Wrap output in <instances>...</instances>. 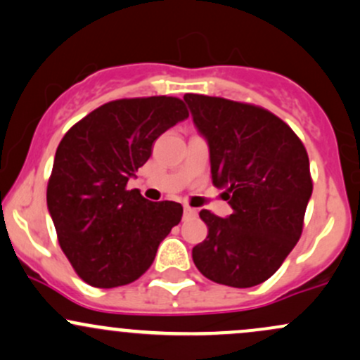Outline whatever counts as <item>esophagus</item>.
Listing matches in <instances>:
<instances>
[{
  "instance_id": "esophagus-1",
  "label": "esophagus",
  "mask_w": 360,
  "mask_h": 360,
  "mask_svg": "<svg viewBox=\"0 0 360 360\" xmlns=\"http://www.w3.org/2000/svg\"><path fill=\"white\" fill-rule=\"evenodd\" d=\"M196 213H198V212H196L195 208L188 207V205L184 207V217H186V219H189V217H196Z\"/></svg>"
}]
</instances>
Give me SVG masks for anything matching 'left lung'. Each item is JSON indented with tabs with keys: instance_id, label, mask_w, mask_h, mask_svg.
Here are the masks:
<instances>
[{
	"instance_id": "obj_1",
	"label": "left lung",
	"mask_w": 360,
	"mask_h": 360,
	"mask_svg": "<svg viewBox=\"0 0 360 360\" xmlns=\"http://www.w3.org/2000/svg\"><path fill=\"white\" fill-rule=\"evenodd\" d=\"M210 150L213 186L225 189L232 213L201 210L208 227L193 248L207 278L248 289L270 278L294 250L313 193L302 141L280 117L222 97L184 96Z\"/></svg>"
}]
</instances>
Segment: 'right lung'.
<instances>
[{"label": "right lung", "instance_id": "obj_1", "mask_svg": "<svg viewBox=\"0 0 360 360\" xmlns=\"http://www.w3.org/2000/svg\"><path fill=\"white\" fill-rule=\"evenodd\" d=\"M189 116L181 98L108 102L63 136L47 184V210L59 246L78 276L98 289L135 282L183 207L126 189L152 155L153 141Z\"/></svg>", "mask_w": 360, "mask_h": 360}]
</instances>
